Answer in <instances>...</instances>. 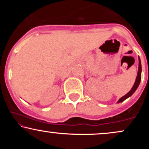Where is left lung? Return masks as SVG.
Instances as JSON below:
<instances>
[{
	"mask_svg": "<svg viewBox=\"0 0 149 149\" xmlns=\"http://www.w3.org/2000/svg\"><path fill=\"white\" fill-rule=\"evenodd\" d=\"M139 67H138V72H137V76H136V80H135V82L133 85L132 88L129 92L126 94L125 95H124L123 97H122L121 98L119 99V100L118 101L117 103H120V102H123V101L127 100V98H129L130 97H131L133 94L134 93V92L136 91V89H137L138 87H139L140 82H141V60H140L139 57Z\"/></svg>",
	"mask_w": 149,
	"mask_h": 149,
	"instance_id": "8db88e82",
	"label": "left lung"
}]
</instances>
